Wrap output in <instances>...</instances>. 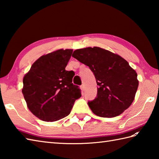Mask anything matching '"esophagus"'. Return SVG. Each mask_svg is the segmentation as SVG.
I'll list each match as a JSON object with an SVG mask.
<instances>
[{"instance_id":"34e87169","label":"esophagus","mask_w":159,"mask_h":159,"mask_svg":"<svg viewBox=\"0 0 159 159\" xmlns=\"http://www.w3.org/2000/svg\"><path fill=\"white\" fill-rule=\"evenodd\" d=\"M80 89H81L82 92H83V91L85 90V85H81L80 86Z\"/></svg>"}]
</instances>
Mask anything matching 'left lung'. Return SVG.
I'll list each match as a JSON object with an SVG mask.
<instances>
[{
  "label": "left lung",
  "instance_id": "left-lung-1",
  "mask_svg": "<svg viewBox=\"0 0 159 159\" xmlns=\"http://www.w3.org/2000/svg\"><path fill=\"white\" fill-rule=\"evenodd\" d=\"M72 57L88 66L95 76L97 96L88 102L94 114L102 117H114L131 105L139 81L135 70L126 60L99 47L76 50Z\"/></svg>",
  "mask_w": 159,
  "mask_h": 159
}]
</instances>
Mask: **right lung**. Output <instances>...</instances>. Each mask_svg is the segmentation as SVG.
I'll return each mask as SVG.
<instances>
[{"label": "right lung", "instance_id": "1", "mask_svg": "<svg viewBox=\"0 0 159 159\" xmlns=\"http://www.w3.org/2000/svg\"><path fill=\"white\" fill-rule=\"evenodd\" d=\"M72 49H60L40 57L23 79L22 92L31 112L45 121L68 116L75 100L81 97L72 83V71L66 70Z\"/></svg>", "mask_w": 159, "mask_h": 159}]
</instances>
